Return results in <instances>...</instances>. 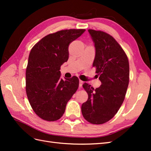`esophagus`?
Segmentation results:
<instances>
[{
    "instance_id": "obj_1",
    "label": "esophagus",
    "mask_w": 151,
    "mask_h": 151,
    "mask_svg": "<svg viewBox=\"0 0 151 151\" xmlns=\"http://www.w3.org/2000/svg\"><path fill=\"white\" fill-rule=\"evenodd\" d=\"M83 83H84V82L82 81H79V87H80V88H82V87Z\"/></svg>"
}]
</instances>
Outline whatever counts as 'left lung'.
Returning <instances> with one entry per match:
<instances>
[{
  "mask_svg": "<svg viewBox=\"0 0 151 151\" xmlns=\"http://www.w3.org/2000/svg\"><path fill=\"white\" fill-rule=\"evenodd\" d=\"M88 32L96 50L93 67L102 84L96 89L87 83L82 85L88 99L81 110L89 123L101 124L113 118L123 104L129 83V62L123 48L110 34Z\"/></svg>",
  "mask_w": 151,
  "mask_h": 151,
  "instance_id": "1",
  "label": "left lung"
}]
</instances>
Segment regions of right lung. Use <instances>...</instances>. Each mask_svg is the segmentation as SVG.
Listing matches in <instances>:
<instances>
[{"instance_id": "right-lung-1", "label": "right lung", "mask_w": 151, "mask_h": 151, "mask_svg": "<svg viewBox=\"0 0 151 151\" xmlns=\"http://www.w3.org/2000/svg\"><path fill=\"white\" fill-rule=\"evenodd\" d=\"M85 29L62 30L48 34L31 49L26 69V92L32 108L47 121L58 120L78 89L74 76L63 81L60 67L69 58V46Z\"/></svg>"}]
</instances>
